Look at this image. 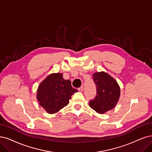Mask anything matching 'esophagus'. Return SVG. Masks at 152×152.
Segmentation results:
<instances>
[{
    "instance_id": "obj_1",
    "label": "esophagus",
    "mask_w": 152,
    "mask_h": 152,
    "mask_svg": "<svg viewBox=\"0 0 152 152\" xmlns=\"http://www.w3.org/2000/svg\"><path fill=\"white\" fill-rule=\"evenodd\" d=\"M77 90H78V91H80V92H83V87L82 86V87L79 88L77 89Z\"/></svg>"
}]
</instances>
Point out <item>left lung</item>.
Instances as JSON below:
<instances>
[{
	"label": "left lung",
	"instance_id": "1",
	"mask_svg": "<svg viewBox=\"0 0 152 152\" xmlns=\"http://www.w3.org/2000/svg\"><path fill=\"white\" fill-rule=\"evenodd\" d=\"M93 78L96 95L89 104L97 113L103 114L115 107L120 96V89L113 78L104 72H95Z\"/></svg>",
	"mask_w": 152,
	"mask_h": 152
}]
</instances>
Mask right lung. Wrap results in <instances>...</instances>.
<instances>
[{
	"instance_id": "right-lung-1",
	"label": "right lung",
	"mask_w": 152,
	"mask_h": 152,
	"mask_svg": "<svg viewBox=\"0 0 152 152\" xmlns=\"http://www.w3.org/2000/svg\"><path fill=\"white\" fill-rule=\"evenodd\" d=\"M77 91L72 88L70 80H65L63 74L49 75L38 87L37 99L48 113L54 114L68 104L72 95Z\"/></svg>"
}]
</instances>
